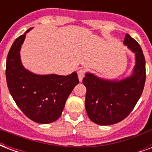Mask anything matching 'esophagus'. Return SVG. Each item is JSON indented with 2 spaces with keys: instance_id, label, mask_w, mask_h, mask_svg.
I'll list each match as a JSON object with an SVG mask.
<instances>
[{
  "instance_id": "esophagus-1",
  "label": "esophagus",
  "mask_w": 152,
  "mask_h": 152,
  "mask_svg": "<svg viewBox=\"0 0 152 152\" xmlns=\"http://www.w3.org/2000/svg\"><path fill=\"white\" fill-rule=\"evenodd\" d=\"M85 75V71L83 70V69H80V70H79L78 71V78H79V80L80 82L83 80V76Z\"/></svg>"
}]
</instances>
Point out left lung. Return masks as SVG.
Instances as JSON below:
<instances>
[{
	"label": "left lung",
	"mask_w": 152,
	"mask_h": 152,
	"mask_svg": "<svg viewBox=\"0 0 152 152\" xmlns=\"http://www.w3.org/2000/svg\"><path fill=\"white\" fill-rule=\"evenodd\" d=\"M124 45L135 53L136 64L129 76L123 80H106L86 72L83 83L87 88L85 108L95 124L110 125L129 116L140 98L144 88L145 58L138 42L126 34Z\"/></svg>",
	"instance_id": "left-lung-1"
}]
</instances>
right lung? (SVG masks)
I'll return each instance as SVG.
<instances>
[{
  "instance_id": "1",
  "label": "right lung",
  "mask_w": 152,
  "mask_h": 152,
  "mask_svg": "<svg viewBox=\"0 0 152 152\" xmlns=\"http://www.w3.org/2000/svg\"><path fill=\"white\" fill-rule=\"evenodd\" d=\"M18 37L8 52L6 80L12 97L22 112L34 122L49 124L61 117L66 100L79 83L77 73L38 75L23 67L20 50L26 34Z\"/></svg>"
}]
</instances>
